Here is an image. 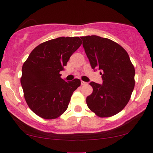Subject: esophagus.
I'll list each match as a JSON object with an SVG mask.
<instances>
[{
  "label": "esophagus",
  "mask_w": 153,
  "mask_h": 153,
  "mask_svg": "<svg viewBox=\"0 0 153 153\" xmlns=\"http://www.w3.org/2000/svg\"><path fill=\"white\" fill-rule=\"evenodd\" d=\"M87 82H84V81H81V85H87Z\"/></svg>",
  "instance_id": "obj_1"
}]
</instances>
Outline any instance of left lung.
Returning a JSON list of instances; mask_svg holds the SVG:
<instances>
[{
  "label": "left lung",
  "mask_w": 153,
  "mask_h": 153,
  "mask_svg": "<svg viewBox=\"0 0 153 153\" xmlns=\"http://www.w3.org/2000/svg\"><path fill=\"white\" fill-rule=\"evenodd\" d=\"M91 66L99 68L103 83L91 82L93 93L86 98L90 109L100 117L120 112L130 99L134 88L135 71L129 54L119 44L92 35L81 36Z\"/></svg>",
  "instance_id": "obj_1"
}]
</instances>
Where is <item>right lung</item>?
Wrapping results in <instances>:
<instances>
[{"instance_id": "1", "label": "right lung", "mask_w": 153, "mask_h": 153, "mask_svg": "<svg viewBox=\"0 0 153 153\" xmlns=\"http://www.w3.org/2000/svg\"><path fill=\"white\" fill-rule=\"evenodd\" d=\"M78 36L58 37L35 47L22 67L21 84L30 109L43 119H56L68 107L80 80L65 81L59 72L80 47Z\"/></svg>"}]
</instances>
